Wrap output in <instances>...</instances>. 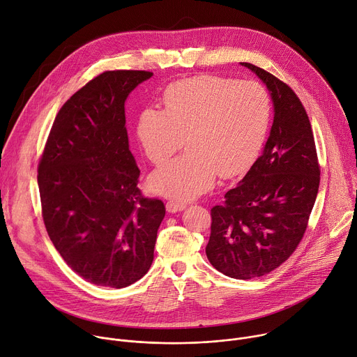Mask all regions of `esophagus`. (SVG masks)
Segmentation results:
<instances>
[{"instance_id": "1", "label": "esophagus", "mask_w": 357, "mask_h": 357, "mask_svg": "<svg viewBox=\"0 0 357 357\" xmlns=\"http://www.w3.org/2000/svg\"><path fill=\"white\" fill-rule=\"evenodd\" d=\"M185 208H186L185 203H181V202H176V200H169V202H167V211H168L169 213L182 212Z\"/></svg>"}]
</instances>
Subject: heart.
<instances>
[{
  "label": "heart",
  "instance_id": "1",
  "mask_svg": "<svg viewBox=\"0 0 357 357\" xmlns=\"http://www.w3.org/2000/svg\"><path fill=\"white\" fill-rule=\"evenodd\" d=\"M164 110L146 107L137 137L148 160L162 164L185 139L188 152L149 176L151 189L188 202L211 189L216 175L244 172L261 149L271 120L267 90L254 80L200 75L168 86Z\"/></svg>",
  "mask_w": 357,
  "mask_h": 357
}]
</instances>
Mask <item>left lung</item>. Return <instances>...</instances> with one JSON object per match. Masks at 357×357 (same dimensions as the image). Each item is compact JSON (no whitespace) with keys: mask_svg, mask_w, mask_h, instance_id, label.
Listing matches in <instances>:
<instances>
[{"mask_svg":"<svg viewBox=\"0 0 357 357\" xmlns=\"http://www.w3.org/2000/svg\"><path fill=\"white\" fill-rule=\"evenodd\" d=\"M267 86L274 121L263 154L212 208L206 256L236 280L266 275L281 266L303 237L319 189L312 127L294 90L274 75L240 63Z\"/></svg>","mask_w":357,"mask_h":357,"instance_id":"obj_1","label":"left lung"}]
</instances>
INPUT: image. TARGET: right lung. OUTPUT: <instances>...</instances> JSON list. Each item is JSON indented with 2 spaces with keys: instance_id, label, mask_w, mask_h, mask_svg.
<instances>
[{
  "instance_id": "right-lung-1",
  "label": "right lung",
  "mask_w": 357,
  "mask_h": 357,
  "mask_svg": "<svg viewBox=\"0 0 357 357\" xmlns=\"http://www.w3.org/2000/svg\"><path fill=\"white\" fill-rule=\"evenodd\" d=\"M151 76L110 70L76 91L38 167L49 238L76 274L100 287L124 288L148 273L165 216L162 200L144 197L137 186L126 128V100Z\"/></svg>"
}]
</instances>
